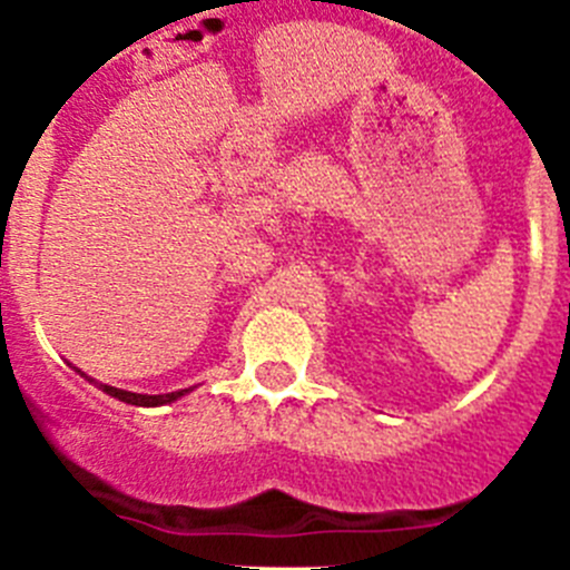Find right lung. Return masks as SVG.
Here are the masks:
<instances>
[{
  "label": "right lung",
  "instance_id": "1",
  "mask_svg": "<svg viewBox=\"0 0 570 570\" xmlns=\"http://www.w3.org/2000/svg\"><path fill=\"white\" fill-rule=\"evenodd\" d=\"M109 396L120 399L126 405H140V407H157V405H168V402H177L179 396H185L188 391H174V393H159V396H148V393H131V391H120V387L111 385H100Z\"/></svg>",
  "mask_w": 570,
  "mask_h": 570
}]
</instances>
